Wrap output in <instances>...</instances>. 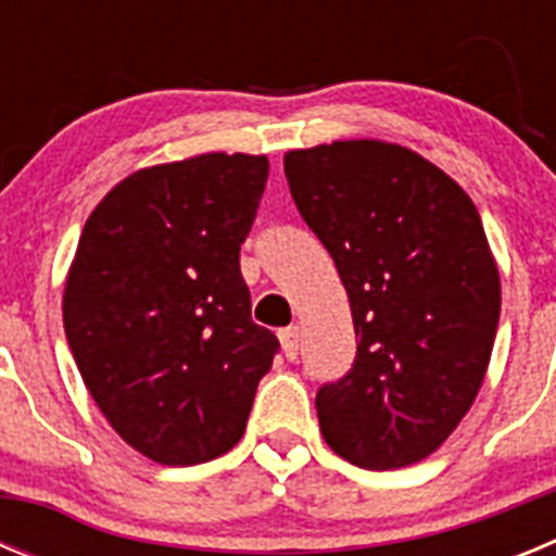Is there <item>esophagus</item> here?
Returning <instances> with one entry per match:
<instances>
[{
	"instance_id": "34e87169",
	"label": "esophagus",
	"mask_w": 556,
	"mask_h": 556,
	"mask_svg": "<svg viewBox=\"0 0 556 556\" xmlns=\"http://www.w3.org/2000/svg\"><path fill=\"white\" fill-rule=\"evenodd\" d=\"M278 339H281L283 356H287L289 362H292V358H298V351H301V331H298V326L283 328V331L278 333Z\"/></svg>"
}]
</instances>
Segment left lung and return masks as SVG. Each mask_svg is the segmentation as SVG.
Returning a JSON list of instances; mask_svg holds the SVG:
<instances>
[{"label":"left lung","instance_id":"left-lung-1","mask_svg":"<svg viewBox=\"0 0 556 556\" xmlns=\"http://www.w3.org/2000/svg\"><path fill=\"white\" fill-rule=\"evenodd\" d=\"M292 200L331 253L358 345L317 392L326 443L358 468L434 454L473 406L493 353L501 278L468 191L392 141L283 155Z\"/></svg>","mask_w":556,"mask_h":556}]
</instances>
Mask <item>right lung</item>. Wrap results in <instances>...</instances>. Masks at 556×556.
<instances>
[{"label": "right lung", "instance_id": "right-lung-1", "mask_svg": "<svg viewBox=\"0 0 556 556\" xmlns=\"http://www.w3.org/2000/svg\"><path fill=\"white\" fill-rule=\"evenodd\" d=\"M267 172L248 152L144 166L86 219L63 328L108 424L147 459L186 468L242 440L278 351L239 269Z\"/></svg>", "mask_w": 556, "mask_h": 556}]
</instances>
